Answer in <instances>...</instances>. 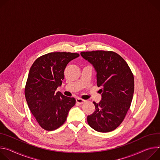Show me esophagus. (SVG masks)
I'll return each mask as SVG.
<instances>
[{
  "label": "esophagus",
  "mask_w": 160,
  "mask_h": 160,
  "mask_svg": "<svg viewBox=\"0 0 160 160\" xmlns=\"http://www.w3.org/2000/svg\"><path fill=\"white\" fill-rule=\"evenodd\" d=\"M86 100H83L82 98H78L76 99V103H78V104H83L84 102H86Z\"/></svg>",
  "instance_id": "1"
}]
</instances>
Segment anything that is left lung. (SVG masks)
I'll list each match as a JSON object with an SVG mask.
<instances>
[{"label": "left lung", "instance_id": "8db88e82", "mask_svg": "<svg viewBox=\"0 0 160 160\" xmlns=\"http://www.w3.org/2000/svg\"><path fill=\"white\" fill-rule=\"evenodd\" d=\"M81 55L93 65L102 93L99 103L93 102L95 111L88 116V123L97 132H111L120 125L130 108L133 74L126 61L114 51H83Z\"/></svg>", "mask_w": 160, "mask_h": 160}]
</instances>
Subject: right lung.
I'll return each mask as SVG.
<instances>
[{"instance_id":"right-lung-1","label":"right lung","mask_w":160,"mask_h":160,"mask_svg":"<svg viewBox=\"0 0 160 160\" xmlns=\"http://www.w3.org/2000/svg\"><path fill=\"white\" fill-rule=\"evenodd\" d=\"M79 56L76 52H49L37 58L30 67L25 95L32 114L46 130L61 127L76 103L74 97L55 91L62 83L67 65Z\"/></svg>"}]
</instances>
